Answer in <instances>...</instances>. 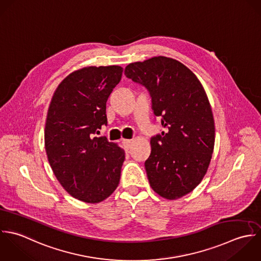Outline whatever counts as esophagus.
I'll return each instance as SVG.
<instances>
[{
	"mask_svg": "<svg viewBox=\"0 0 261 261\" xmlns=\"http://www.w3.org/2000/svg\"><path fill=\"white\" fill-rule=\"evenodd\" d=\"M122 143H123V146H124L126 149H129V148L131 147V145H132V140L124 139V140L122 141Z\"/></svg>",
	"mask_w": 261,
	"mask_h": 261,
	"instance_id": "esophagus-1",
	"label": "esophagus"
}]
</instances>
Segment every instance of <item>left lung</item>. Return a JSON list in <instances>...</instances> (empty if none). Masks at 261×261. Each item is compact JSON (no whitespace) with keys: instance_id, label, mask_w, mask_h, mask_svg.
Segmentation results:
<instances>
[{"instance_id":"left-lung-1","label":"left lung","mask_w":261,"mask_h":261,"mask_svg":"<svg viewBox=\"0 0 261 261\" xmlns=\"http://www.w3.org/2000/svg\"><path fill=\"white\" fill-rule=\"evenodd\" d=\"M125 75L150 94L152 110L166 132L151 137L145 161L152 190L176 200L203 179L215 144V125L206 92L179 61L156 56L126 66Z\"/></svg>"}]
</instances>
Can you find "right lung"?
Segmentation results:
<instances>
[{
	"label": "right lung",
	"mask_w": 261,
	"mask_h": 261,
	"mask_svg": "<svg viewBox=\"0 0 261 261\" xmlns=\"http://www.w3.org/2000/svg\"><path fill=\"white\" fill-rule=\"evenodd\" d=\"M118 65L89 66L67 75L54 92L44 140L57 180L73 198L96 204L117 189L125 152L107 137L106 103L122 77Z\"/></svg>",
	"instance_id": "obj_1"
}]
</instances>
